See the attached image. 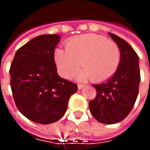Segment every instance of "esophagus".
<instances>
[{
  "label": "esophagus",
  "mask_w": 150,
  "mask_h": 150,
  "mask_svg": "<svg viewBox=\"0 0 150 150\" xmlns=\"http://www.w3.org/2000/svg\"><path fill=\"white\" fill-rule=\"evenodd\" d=\"M83 87H84V85L83 84H78V88L80 90V89H82V88H83Z\"/></svg>",
  "instance_id": "esophagus-1"
}]
</instances>
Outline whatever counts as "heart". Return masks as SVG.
Returning <instances> with one entry per match:
<instances>
[{"mask_svg":"<svg viewBox=\"0 0 150 150\" xmlns=\"http://www.w3.org/2000/svg\"><path fill=\"white\" fill-rule=\"evenodd\" d=\"M54 62L59 75L64 79H71L82 62L83 68L77 75L79 80L93 79L95 82H103L117 71L120 50L115 42L104 36L83 34L68 40L66 49H56Z\"/></svg>","mask_w":150,"mask_h":150,"instance_id":"obj_1","label":"heart"}]
</instances>
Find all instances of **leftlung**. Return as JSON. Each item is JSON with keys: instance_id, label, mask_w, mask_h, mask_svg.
I'll return each mask as SVG.
<instances>
[{"instance_id": "obj_1", "label": "left lung", "mask_w": 150, "mask_h": 150, "mask_svg": "<svg viewBox=\"0 0 150 150\" xmlns=\"http://www.w3.org/2000/svg\"><path fill=\"white\" fill-rule=\"evenodd\" d=\"M120 50V62L114 75L104 83L93 85L96 97L89 102L92 116L99 122L112 125L121 121L134 106L141 80L139 57L126 41L108 33Z\"/></svg>"}]
</instances>
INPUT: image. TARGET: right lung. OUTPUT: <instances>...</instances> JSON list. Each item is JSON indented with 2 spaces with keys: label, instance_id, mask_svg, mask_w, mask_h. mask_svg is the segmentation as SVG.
I'll use <instances>...</instances> for the list:
<instances>
[{
  "label": "right lung",
  "instance_id": "obj_1",
  "mask_svg": "<svg viewBox=\"0 0 150 150\" xmlns=\"http://www.w3.org/2000/svg\"><path fill=\"white\" fill-rule=\"evenodd\" d=\"M58 34L34 38L18 50L11 63L10 86L16 106L22 115L42 125L65 114L77 84L61 78L54 62Z\"/></svg>",
  "mask_w": 150,
  "mask_h": 150
}]
</instances>
